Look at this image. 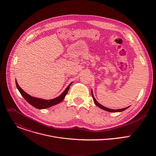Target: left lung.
<instances>
[{"instance_id":"1","label":"left lung","mask_w":156,"mask_h":156,"mask_svg":"<svg viewBox=\"0 0 156 156\" xmlns=\"http://www.w3.org/2000/svg\"><path fill=\"white\" fill-rule=\"evenodd\" d=\"M91 92H92V96H93V100H94V103L96 104V105L97 106H98L99 107H100L101 108H102V109H103V110H106V111H108V112H122V111H123V110H126V108H128L129 107H126V108H121V109H117V110L108 108H107V107H105L102 105L101 104H100L96 100V99L94 98V96H93V91H91Z\"/></svg>"}]
</instances>
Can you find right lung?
<instances>
[{"label":"right lung","mask_w":156,"mask_h":156,"mask_svg":"<svg viewBox=\"0 0 156 156\" xmlns=\"http://www.w3.org/2000/svg\"><path fill=\"white\" fill-rule=\"evenodd\" d=\"M16 83V86L18 88V91H20V94L22 95L24 98V99L31 105H33V107H34L36 108H39V109H43V108H47L48 107H50L51 106H53L54 105H56L60 102H61L63 99L65 98V96L68 93V91L70 88V86L71 85L72 83L67 86L65 89V90L62 93V94L61 95H60L58 97L53 99H51V100H44V99H39V98H36L34 97H32L31 96H30L29 94H28L27 93H26L19 86V85L18 84V83L16 81V80L15 81Z\"/></svg>","instance_id":"add662e5"}]
</instances>
